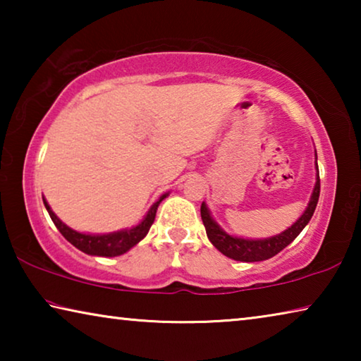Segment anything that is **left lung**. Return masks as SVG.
I'll return each mask as SVG.
<instances>
[{
  "mask_svg": "<svg viewBox=\"0 0 361 361\" xmlns=\"http://www.w3.org/2000/svg\"><path fill=\"white\" fill-rule=\"evenodd\" d=\"M315 167H317V172H319V166H317V162H315ZM319 195H320V176L317 173V181H315L312 195H310V200L307 207H305L302 215L299 216L296 219V223H293L288 229H285L277 235L267 237V239H242V237L229 235L228 232H224L221 228H219L218 223L212 218L210 210L207 209L205 202H202V205H200V216H202L209 240L213 243V247L219 250L224 256H228L231 259L243 261V262L264 261L282 252L285 247H288L290 243L296 239L299 232L305 228V224H307L310 221V218H312L317 202H319Z\"/></svg>",
  "mask_w": 361,
  "mask_h": 361,
  "instance_id": "obj_1",
  "label": "left lung"
}]
</instances>
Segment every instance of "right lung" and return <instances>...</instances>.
Returning <instances> with one entry per match:
<instances>
[{"instance_id":"obj_1","label":"right lung","mask_w":361,"mask_h":361,"mask_svg":"<svg viewBox=\"0 0 361 361\" xmlns=\"http://www.w3.org/2000/svg\"><path fill=\"white\" fill-rule=\"evenodd\" d=\"M167 195L169 194L161 195L157 202L152 204L149 212L146 213V216L137 226H133L130 229L109 232V234H82V232L71 229L63 221H60L56 213L51 210V207H49L44 197H42V202H44L46 210L49 212V216H51L54 224H56V228L60 231V234H62L71 245H75L78 250H81V252L87 255L113 258V256H119L129 252L132 247H135L140 240L145 239L151 224L154 223L159 204H161Z\"/></svg>"}]
</instances>
